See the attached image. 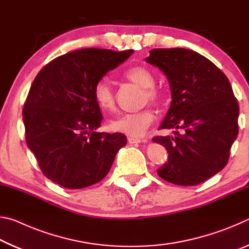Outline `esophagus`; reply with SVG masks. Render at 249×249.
<instances>
[{"mask_svg":"<svg viewBox=\"0 0 249 249\" xmlns=\"http://www.w3.org/2000/svg\"><path fill=\"white\" fill-rule=\"evenodd\" d=\"M146 142V141H142V140H141V138L128 137V142H129V144H132V145H134V144H140V142Z\"/></svg>","mask_w":249,"mask_h":249,"instance_id":"obj_1","label":"esophagus"}]
</instances>
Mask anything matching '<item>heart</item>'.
Instances as JSON below:
<instances>
[{"instance_id":"b5f03b06","label":"heart","mask_w":249,"mask_h":249,"mask_svg":"<svg viewBox=\"0 0 249 249\" xmlns=\"http://www.w3.org/2000/svg\"><path fill=\"white\" fill-rule=\"evenodd\" d=\"M124 77L142 88V102L158 107L165 101L166 94L161 88L155 86V75L144 66H134L124 71ZM93 98L99 107L109 111L114 108V92L107 78L98 80L93 86ZM156 116L150 108L140 112L125 113L109 122V127L114 132L123 133L130 137H141L154 124Z\"/></svg>"}]
</instances>
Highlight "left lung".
<instances>
[{
	"label": "left lung",
	"mask_w": 249,
	"mask_h": 249,
	"mask_svg": "<svg viewBox=\"0 0 249 249\" xmlns=\"http://www.w3.org/2000/svg\"><path fill=\"white\" fill-rule=\"evenodd\" d=\"M168 78L171 105L156 136L168 151L157 174L168 182L196 185L221 171L238 135V102L226 75L202 54L183 48H157L146 58ZM180 133H179L178 132Z\"/></svg>",
	"instance_id": "1"
}]
</instances>
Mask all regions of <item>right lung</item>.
<instances>
[{
  "instance_id": "right-lung-1",
  "label": "right lung",
  "mask_w": 249,
  "mask_h": 249,
  "mask_svg": "<svg viewBox=\"0 0 249 249\" xmlns=\"http://www.w3.org/2000/svg\"><path fill=\"white\" fill-rule=\"evenodd\" d=\"M133 52L73 50L54 58L34 80L23 108L25 138L43 174L60 187L99 182L126 145L123 134L95 132L103 115L93 86Z\"/></svg>"
}]
</instances>
